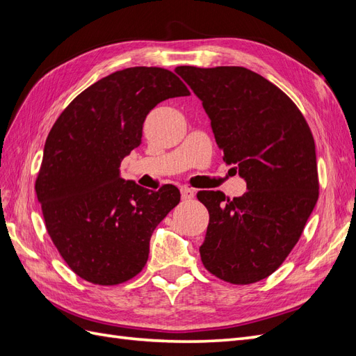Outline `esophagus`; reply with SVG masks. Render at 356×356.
<instances>
[{"label":"esophagus","mask_w":356,"mask_h":356,"mask_svg":"<svg viewBox=\"0 0 356 356\" xmlns=\"http://www.w3.org/2000/svg\"><path fill=\"white\" fill-rule=\"evenodd\" d=\"M181 197L182 200H190L195 197V190L190 187H181Z\"/></svg>","instance_id":"esophagus-1"}]
</instances>
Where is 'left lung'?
I'll list each match as a JSON object with an SVG mask.
<instances>
[{"label":"left lung","instance_id":"1","mask_svg":"<svg viewBox=\"0 0 356 356\" xmlns=\"http://www.w3.org/2000/svg\"><path fill=\"white\" fill-rule=\"evenodd\" d=\"M175 72L202 101L222 160L248 190L233 200L197 193L209 212L202 263L225 282L261 281L284 263L316 204L314 136L296 104L260 74L242 67Z\"/></svg>","mask_w":356,"mask_h":356}]
</instances>
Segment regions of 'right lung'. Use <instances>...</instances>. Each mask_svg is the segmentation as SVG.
I'll list each match as a JSON object with an SVG mask.
<instances>
[{"label":"right lung","mask_w":356,"mask_h":356,"mask_svg":"<svg viewBox=\"0 0 356 356\" xmlns=\"http://www.w3.org/2000/svg\"><path fill=\"white\" fill-rule=\"evenodd\" d=\"M188 95L168 70L126 68L89 86L53 124L35 191L53 243L84 281L117 285L145 266L152 234L181 195L124 181L118 168L141 144L147 114Z\"/></svg>","instance_id":"1"}]
</instances>
